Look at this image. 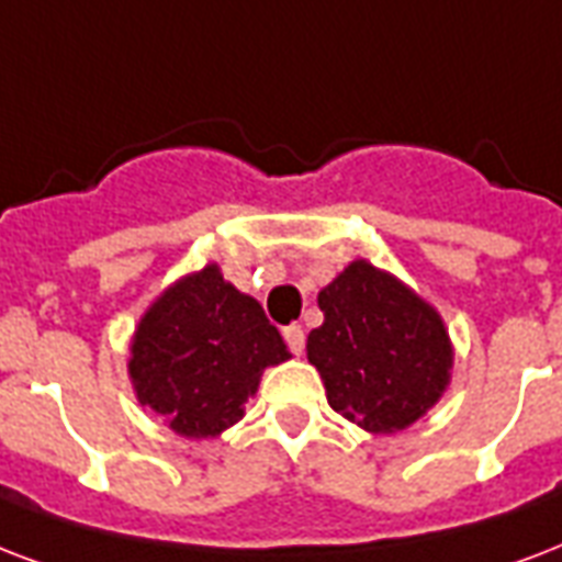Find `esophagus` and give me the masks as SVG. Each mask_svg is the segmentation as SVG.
<instances>
[{
	"instance_id": "34e87169",
	"label": "esophagus",
	"mask_w": 562,
	"mask_h": 562,
	"mask_svg": "<svg viewBox=\"0 0 562 562\" xmlns=\"http://www.w3.org/2000/svg\"><path fill=\"white\" fill-rule=\"evenodd\" d=\"M282 338H285V345L294 357L303 353V345H306V336H303V327L300 324H289V327H282Z\"/></svg>"
}]
</instances>
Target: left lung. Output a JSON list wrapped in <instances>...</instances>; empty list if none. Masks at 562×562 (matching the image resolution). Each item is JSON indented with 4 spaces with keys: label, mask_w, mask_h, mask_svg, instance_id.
<instances>
[{
    "label": "left lung",
    "mask_w": 562,
    "mask_h": 562,
    "mask_svg": "<svg viewBox=\"0 0 562 562\" xmlns=\"http://www.w3.org/2000/svg\"><path fill=\"white\" fill-rule=\"evenodd\" d=\"M324 324L306 338L329 406L371 434L422 418L448 385L453 353L442 318L366 259L318 294Z\"/></svg>",
    "instance_id": "1"
}]
</instances>
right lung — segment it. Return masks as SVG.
Masks as SVG:
<instances>
[{
  "label": "right lung",
  "instance_id": "obj_1",
  "mask_svg": "<svg viewBox=\"0 0 562 562\" xmlns=\"http://www.w3.org/2000/svg\"><path fill=\"white\" fill-rule=\"evenodd\" d=\"M280 329L217 265L191 273L153 303L132 341L138 401L191 439H209L244 415L262 371L285 362Z\"/></svg>",
  "mask_w": 562,
  "mask_h": 562
}]
</instances>
